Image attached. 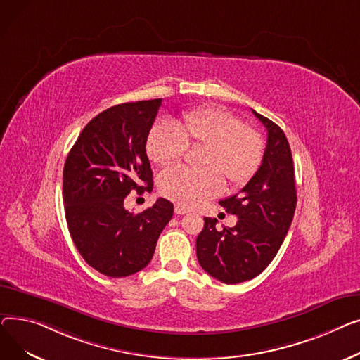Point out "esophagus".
<instances>
[{
	"label": "esophagus",
	"mask_w": 360,
	"mask_h": 360,
	"mask_svg": "<svg viewBox=\"0 0 360 360\" xmlns=\"http://www.w3.org/2000/svg\"><path fill=\"white\" fill-rule=\"evenodd\" d=\"M174 212H176V215H186V214H188V210L186 207H183V206H176L174 207Z\"/></svg>",
	"instance_id": "34e87169"
}]
</instances>
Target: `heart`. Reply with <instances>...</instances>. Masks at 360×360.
Returning <instances> with one entry per match:
<instances>
[{
    "mask_svg": "<svg viewBox=\"0 0 360 360\" xmlns=\"http://www.w3.org/2000/svg\"><path fill=\"white\" fill-rule=\"evenodd\" d=\"M188 142L207 145L203 170L173 167L158 180L160 192L184 207H195L218 196L228 181L241 187L259 170L264 143L262 136L245 126L241 117L225 108H202L186 112L180 124L161 120L146 138V154L158 165L180 160Z\"/></svg>",
    "mask_w": 360,
    "mask_h": 360,
    "instance_id": "obj_1",
    "label": "heart"
}]
</instances>
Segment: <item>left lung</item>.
I'll use <instances>...</instances> for the list:
<instances>
[{"mask_svg":"<svg viewBox=\"0 0 360 360\" xmlns=\"http://www.w3.org/2000/svg\"><path fill=\"white\" fill-rule=\"evenodd\" d=\"M267 131V145L257 173L234 196L219 202L237 225L217 229L205 218L196 238V255L210 276L241 283L260 274L278 255L297 207L295 168L289 142L279 126L252 110Z\"/></svg>","mask_w":360,"mask_h":360,"instance_id":"8db88e82","label":"left lung"}]
</instances>
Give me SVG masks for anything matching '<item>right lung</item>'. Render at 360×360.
<instances>
[{
	"mask_svg": "<svg viewBox=\"0 0 360 360\" xmlns=\"http://www.w3.org/2000/svg\"><path fill=\"white\" fill-rule=\"evenodd\" d=\"M161 101L123 103L98 113L63 165L71 238L86 263L109 278H126L146 267L174 212L173 203L162 198L141 214L123 206L132 190H153L145 145Z\"/></svg>",
	"mask_w": 360,
	"mask_h": 360,
	"instance_id": "right-lung-1",
	"label": "right lung"
}]
</instances>
